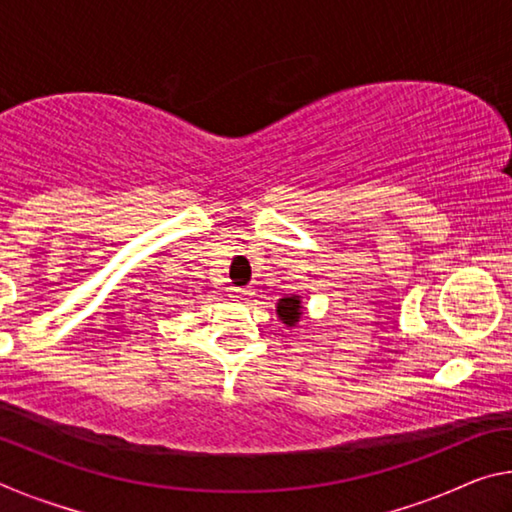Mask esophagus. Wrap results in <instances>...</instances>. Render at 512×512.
I'll return each instance as SVG.
<instances>
[{
	"label": "esophagus",
	"instance_id": "esophagus-1",
	"mask_svg": "<svg viewBox=\"0 0 512 512\" xmlns=\"http://www.w3.org/2000/svg\"><path fill=\"white\" fill-rule=\"evenodd\" d=\"M248 296H250V291L241 289V287H232L230 289V298H235V300H246Z\"/></svg>",
	"mask_w": 512,
	"mask_h": 512
}]
</instances>
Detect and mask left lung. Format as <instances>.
<instances>
[{
    "mask_svg": "<svg viewBox=\"0 0 512 512\" xmlns=\"http://www.w3.org/2000/svg\"><path fill=\"white\" fill-rule=\"evenodd\" d=\"M277 318L282 320L287 327H296L298 320L302 316V302L300 296H289V298H282L277 302Z\"/></svg>",
    "mask_w": 512,
    "mask_h": 512,
    "instance_id": "obj_1",
    "label": "left lung"
}]
</instances>
